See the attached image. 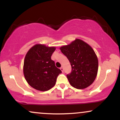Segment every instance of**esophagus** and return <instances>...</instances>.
Here are the masks:
<instances>
[{"instance_id":"esophagus-1","label":"esophagus","mask_w":120,"mask_h":120,"mask_svg":"<svg viewBox=\"0 0 120 120\" xmlns=\"http://www.w3.org/2000/svg\"><path fill=\"white\" fill-rule=\"evenodd\" d=\"M60 69V70H61V71L62 72H63V71H64V69H63V67H61Z\"/></svg>"}]
</instances>
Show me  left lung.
Here are the masks:
<instances>
[{
	"mask_svg": "<svg viewBox=\"0 0 120 120\" xmlns=\"http://www.w3.org/2000/svg\"><path fill=\"white\" fill-rule=\"evenodd\" d=\"M60 49L71 63V71L67 77L71 86L77 89L90 86L98 70V59L91 47L82 40L76 39Z\"/></svg>",
	"mask_w": 120,
	"mask_h": 120,
	"instance_id": "1",
	"label": "left lung"
}]
</instances>
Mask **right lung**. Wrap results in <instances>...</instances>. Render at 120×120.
<instances>
[{
	"mask_svg": "<svg viewBox=\"0 0 120 120\" xmlns=\"http://www.w3.org/2000/svg\"><path fill=\"white\" fill-rule=\"evenodd\" d=\"M55 47L37 44L30 49L24 59L23 71L29 85L34 89L45 91L55 86L61 70L56 67L51 56Z\"/></svg>",
	"mask_w": 120,
	"mask_h": 120,
	"instance_id": "1",
	"label": "right lung"
}]
</instances>
